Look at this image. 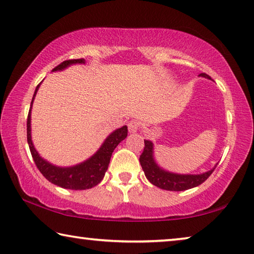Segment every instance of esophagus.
<instances>
[{"label": "esophagus", "mask_w": 254, "mask_h": 254, "mask_svg": "<svg viewBox=\"0 0 254 254\" xmlns=\"http://www.w3.org/2000/svg\"><path fill=\"white\" fill-rule=\"evenodd\" d=\"M139 127H140V123L137 121H131L128 122L127 124V127H128V132L130 133H134L137 130H139Z\"/></svg>", "instance_id": "esophagus-1"}]
</instances>
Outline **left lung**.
<instances>
[{
    "instance_id": "8db88e82",
    "label": "left lung",
    "mask_w": 254,
    "mask_h": 254,
    "mask_svg": "<svg viewBox=\"0 0 254 254\" xmlns=\"http://www.w3.org/2000/svg\"><path fill=\"white\" fill-rule=\"evenodd\" d=\"M199 76L210 79V77L205 72H201ZM139 160L144 171L145 177L150 183L159 188L171 191L187 190V189L199 186L212 175L214 169L216 168V166H215L213 169L199 175H180L170 173V171H167L162 169L161 167H159L156 160H154L153 143L150 140H144V149L143 152L141 153Z\"/></svg>"
}]
</instances>
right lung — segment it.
<instances>
[{"label": "right lung", "instance_id": "add662e5", "mask_svg": "<svg viewBox=\"0 0 254 254\" xmlns=\"http://www.w3.org/2000/svg\"><path fill=\"white\" fill-rule=\"evenodd\" d=\"M74 64H85V59H70L65 60L57 67H55L53 71L64 70L65 68L69 67ZM41 84V83H40ZM40 84L37 86L34 91L31 106H30L28 120H27V139L30 148V152L32 154V158L36 163L37 168L40 170V173L44 175L46 179H48L50 183L57 186L66 189H72V190H83V189H89L102 182L104 178V175L109 168L111 156L113 153L114 149L118 147V144L123 141L127 136V127L124 126L113 131L106 137L104 142L101 145V148L93 154V156L80 162L78 165L72 167H58L53 163L45 160L40 157V154L34 148L31 140V109L34 96L40 87Z\"/></svg>", "mask_w": 254, "mask_h": 254}]
</instances>
